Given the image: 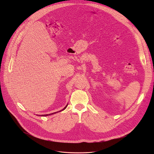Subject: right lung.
<instances>
[{
    "label": "right lung",
    "instance_id": "obj_1",
    "mask_svg": "<svg viewBox=\"0 0 154 154\" xmlns=\"http://www.w3.org/2000/svg\"><path fill=\"white\" fill-rule=\"evenodd\" d=\"M67 106H68V105L66 106L63 109H61V110H60V111H59V112H61V111H63V110H64V109H66V108L67 107ZM54 113H57V112H55V113H51V114H48V115H42V116H49V115H53V114H54Z\"/></svg>",
    "mask_w": 154,
    "mask_h": 154
}]
</instances>
